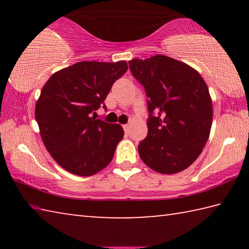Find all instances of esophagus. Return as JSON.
<instances>
[{"instance_id": "obj_1", "label": "esophagus", "mask_w": 249, "mask_h": 249, "mask_svg": "<svg viewBox=\"0 0 249 249\" xmlns=\"http://www.w3.org/2000/svg\"><path fill=\"white\" fill-rule=\"evenodd\" d=\"M123 128H124V130H125V133H128V132H129V125H128V124L123 125Z\"/></svg>"}]
</instances>
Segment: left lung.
I'll return each instance as SVG.
<instances>
[{
	"label": "left lung",
	"mask_w": 249,
	"mask_h": 249,
	"mask_svg": "<svg viewBox=\"0 0 249 249\" xmlns=\"http://www.w3.org/2000/svg\"><path fill=\"white\" fill-rule=\"evenodd\" d=\"M128 64L148 98V134L138 145L142 160L159 174L187 169L210 136L213 107L208 86L192 67L163 54Z\"/></svg>",
	"instance_id": "obj_1"
}]
</instances>
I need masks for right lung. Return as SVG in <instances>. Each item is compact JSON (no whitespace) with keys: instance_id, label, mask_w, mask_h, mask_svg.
Masks as SVG:
<instances>
[{"instance_id":"right-lung-1","label":"right lung","mask_w":249,"mask_h":249,"mask_svg":"<svg viewBox=\"0 0 249 249\" xmlns=\"http://www.w3.org/2000/svg\"><path fill=\"white\" fill-rule=\"evenodd\" d=\"M127 69L126 61H80L45 83L35 117L45 147L65 170L89 177L112 161L124 130L120 124L95 120L91 113L101 107Z\"/></svg>"}]
</instances>
